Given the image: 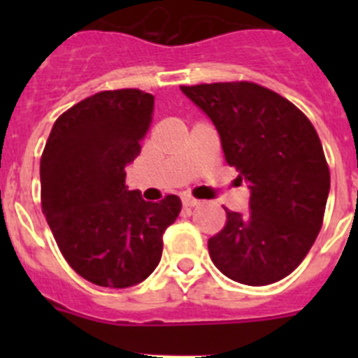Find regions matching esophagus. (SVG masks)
<instances>
[{"instance_id": "1", "label": "esophagus", "mask_w": 358, "mask_h": 358, "mask_svg": "<svg viewBox=\"0 0 358 358\" xmlns=\"http://www.w3.org/2000/svg\"><path fill=\"white\" fill-rule=\"evenodd\" d=\"M181 201H182V206H185V208H194V206H197V204H199L197 199L192 197V195H188V194L182 195Z\"/></svg>"}]
</instances>
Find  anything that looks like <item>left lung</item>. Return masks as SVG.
<instances>
[{
    "instance_id": "obj_1",
    "label": "left lung",
    "mask_w": 358,
    "mask_h": 358,
    "mask_svg": "<svg viewBox=\"0 0 358 358\" xmlns=\"http://www.w3.org/2000/svg\"><path fill=\"white\" fill-rule=\"evenodd\" d=\"M211 118L224 157L251 188L248 213L227 208L208 240L215 267L243 285H268L305 260L322 226L330 169L314 125L292 102L255 82L181 85Z\"/></svg>"
}]
</instances>
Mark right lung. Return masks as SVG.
<instances>
[{
    "mask_svg": "<svg viewBox=\"0 0 358 358\" xmlns=\"http://www.w3.org/2000/svg\"><path fill=\"white\" fill-rule=\"evenodd\" d=\"M154 96L100 91L62 113L41 156V204L69 267L84 280L125 289L147 280L181 199L147 202L125 186L152 123Z\"/></svg>",
    "mask_w": 358,
    "mask_h": 358,
    "instance_id": "1",
    "label": "right lung"
}]
</instances>
